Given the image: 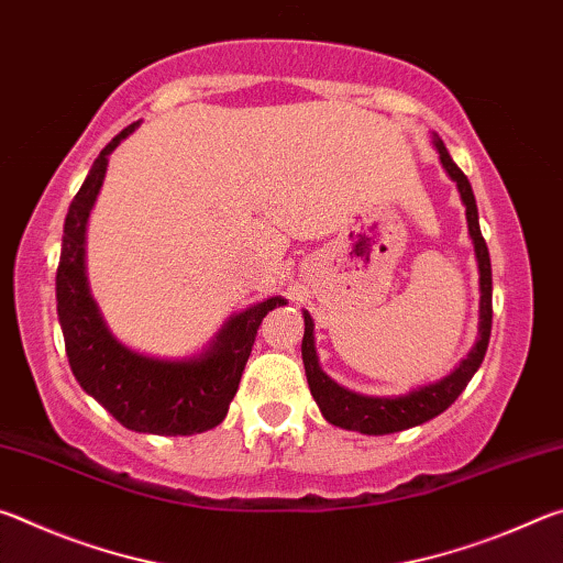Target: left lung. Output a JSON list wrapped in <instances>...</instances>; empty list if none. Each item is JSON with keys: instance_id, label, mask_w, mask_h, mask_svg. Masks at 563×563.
<instances>
[{"instance_id": "8db88e82", "label": "left lung", "mask_w": 563, "mask_h": 563, "mask_svg": "<svg viewBox=\"0 0 563 563\" xmlns=\"http://www.w3.org/2000/svg\"><path fill=\"white\" fill-rule=\"evenodd\" d=\"M434 148L440 154V161L446 174L460 188L462 203L466 206V225H470V235L474 241V253L476 263H479V338H476V345L472 347L470 355L462 360V365L454 369L452 375H446L440 383L424 385L415 389L409 395L399 397H367L357 395L352 389L340 387L335 379H330L322 373L318 365V352H316V338H312V328L316 322L305 316V335H302V365L305 375H308L310 393L316 397L322 417L328 419L330 424L342 427V430L362 432V434H393L409 430V427H417L442 415L446 407H450L456 397L462 395L466 383L474 377L476 369H479L484 355H487L489 347V335H492V263H489V251L487 243H484L482 231H479V213H476V201L472 194V186L462 168L454 164L450 151H446L444 141L434 136Z\"/></svg>"}]
</instances>
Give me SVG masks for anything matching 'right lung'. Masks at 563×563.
<instances>
[{
	"label": "right lung",
	"instance_id": "1",
	"mask_svg": "<svg viewBox=\"0 0 563 563\" xmlns=\"http://www.w3.org/2000/svg\"><path fill=\"white\" fill-rule=\"evenodd\" d=\"M136 126L139 121L109 141L69 206L56 268V310L66 357L84 393L109 409L126 430L186 437L223 422L263 318L285 300L268 298L238 312L203 355L188 360L146 357L111 335L89 292L84 238L91 206L107 176L109 154Z\"/></svg>",
	"mask_w": 563,
	"mask_h": 563
}]
</instances>
